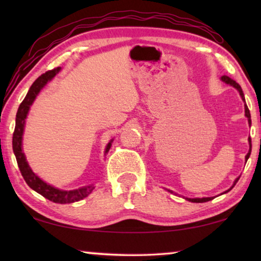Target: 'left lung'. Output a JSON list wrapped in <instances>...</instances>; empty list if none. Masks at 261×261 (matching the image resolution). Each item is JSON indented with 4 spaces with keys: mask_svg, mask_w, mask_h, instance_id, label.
<instances>
[{
    "mask_svg": "<svg viewBox=\"0 0 261 261\" xmlns=\"http://www.w3.org/2000/svg\"><path fill=\"white\" fill-rule=\"evenodd\" d=\"M221 81L222 82H224V83L226 84H229V85H231V87H234L235 89H237V90L239 91V94H240V96H241V98H242V101L245 102V95H244V92H242V89H241V87L240 85H239L237 82L235 81H233L231 80V78H229L228 76H222L221 77ZM245 116L247 117V120H248V123H249V126H251V123H252V121H251V113H249V110H248V107H247V105H246V102H245ZM248 142H249V151H248V153L247 154H246V156H245V159H246V162H247L248 160V158H249V155H251V151H252V141H251V138H248ZM239 178L240 177H238L237 179L234 180V183H233V185H231V188L230 189H228L227 191H224L223 194H226V192H228V191H230L231 189L234 188V185L238 183V180H239ZM172 192V191H171ZM214 197H202V198H185V199H188L189 202H192V203H203V202H208V201H212Z\"/></svg>",
    "mask_w": 261,
    "mask_h": 261,
    "instance_id": "1",
    "label": "left lung"
}]
</instances>
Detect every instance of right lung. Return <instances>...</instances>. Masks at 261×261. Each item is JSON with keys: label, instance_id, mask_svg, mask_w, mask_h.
Returning a JSON list of instances; mask_svg holds the SVG:
<instances>
[{"label": "right lung", "instance_id": "add662e5", "mask_svg": "<svg viewBox=\"0 0 261 261\" xmlns=\"http://www.w3.org/2000/svg\"><path fill=\"white\" fill-rule=\"evenodd\" d=\"M59 71L60 67H57V69H53L51 71L42 73L40 77L35 80L34 83L32 84V87L30 88V90H28L26 97H24L22 103L20 105L16 113L15 129H14L13 134V151L14 154H15L21 174H22L23 179L26 180L28 187L33 189L34 191H37L38 194L44 196L45 198L49 199V201L55 203H60V204H66V203L78 202L81 201V199L85 198L89 194H91V191L94 190L95 187L94 185H88V187L76 189V190H62V189L55 188L53 185H49L33 172V170H32L31 166L28 165L26 155H24L22 149V135L24 130V123H26V119L28 112H30L31 109V106L33 105V102L35 101V98H37L39 92L42 90V88H44L48 82H51ZM112 142L113 139L108 142V145H107L105 155L109 152L110 147H112Z\"/></svg>", "mask_w": 261, "mask_h": 261}]
</instances>
